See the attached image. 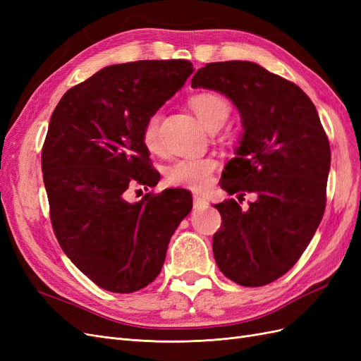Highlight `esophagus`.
I'll return each mask as SVG.
<instances>
[{"mask_svg": "<svg viewBox=\"0 0 361 361\" xmlns=\"http://www.w3.org/2000/svg\"><path fill=\"white\" fill-rule=\"evenodd\" d=\"M192 202H194V209H204V207H207V204H209L207 203V200L199 194L192 195Z\"/></svg>", "mask_w": 361, "mask_h": 361, "instance_id": "esophagus-1", "label": "esophagus"}]
</instances>
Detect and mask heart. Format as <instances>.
<instances>
[{
    "label": "heart",
    "mask_w": 361,
    "mask_h": 361,
    "mask_svg": "<svg viewBox=\"0 0 361 361\" xmlns=\"http://www.w3.org/2000/svg\"><path fill=\"white\" fill-rule=\"evenodd\" d=\"M190 106L197 116L202 125L207 129H218L231 114V104L224 96L215 92H203L194 94L190 99ZM159 113H154L147 117L141 140L150 152L161 150L159 140ZM216 169V161L214 158H183L174 161L169 166L166 178L169 183L174 187H183L195 191L204 190L211 183L212 174Z\"/></svg>",
    "instance_id": "obj_1"
}]
</instances>
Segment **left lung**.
<instances>
[{"label": "left lung", "instance_id": "1", "mask_svg": "<svg viewBox=\"0 0 361 361\" xmlns=\"http://www.w3.org/2000/svg\"><path fill=\"white\" fill-rule=\"evenodd\" d=\"M191 87L236 105L244 134L220 185L239 200L255 195L245 211L233 199L215 204L223 220L212 238L215 262L238 285L265 286L297 264L322 220L329 137L310 97L256 63H207Z\"/></svg>", "mask_w": 361, "mask_h": 361}]
</instances>
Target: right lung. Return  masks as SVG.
<instances>
[{"label": "right lung", "mask_w": 361, "mask_h": 361, "mask_svg": "<svg viewBox=\"0 0 361 361\" xmlns=\"http://www.w3.org/2000/svg\"><path fill=\"white\" fill-rule=\"evenodd\" d=\"M194 72L188 60L114 64L63 94L42 149L51 224L73 265L117 293L161 272L170 238L192 207L187 190L126 202L133 185L155 187L141 130Z\"/></svg>", "instance_id": "add662e5"}]
</instances>
